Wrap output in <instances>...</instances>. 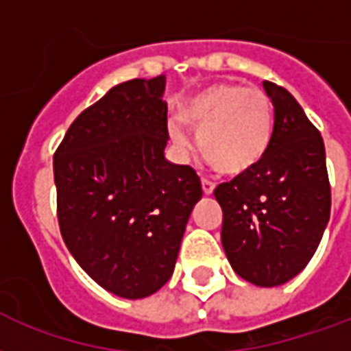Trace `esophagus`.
I'll list each match as a JSON object with an SVG mask.
<instances>
[{"mask_svg":"<svg viewBox=\"0 0 351 351\" xmlns=\"http://www.w3.org/2000/svg\"><path fill=\"white\" fill-rule=\"evenodd\" d=\"M202 191H204V194H207V196H211L215 191V183L207 181V179H202Z\"/></svg>","mask_w":351,"mask_h":351,"instance_id":"obj_1","label":"esophagus"}]
</instances>
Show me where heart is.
<instances>
[{"label": "heart", "mask_w": 351, "mask_h": 351, "mask_svg": "<svg viewBox=\"0 0 351 351\" xmlns=\"http://www.w3.org/2000/svg\"><path fill=\"white\" fill-rule=\"evenodd\" d=\"M168 134L178 147L189 138L180 127L198 134V149L207 165L224 176H241L256 168L273 138V104L258 88L213 84L186 99Z\"/></svg>", "instance_id": "heart-1"}]
</instances>
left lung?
Here are the masks:
<instances>
[{"instance_id": "1", "label": "left lung", "mask_w": 351, "mask_h": 351, "mask_svg": "<svg viewBox=\"0 0 351 351\" xmlns=\"http://www.w3.org/2000/svg\"><path fill=\"white\" fill-rule=\"evenodd\" d=\"M275 108L273 138L256 168L215 189L222 249L250 284L273 288L311 262L331 215L326 147L290 91L263 82Z\"/></svg>"}]
</instances>
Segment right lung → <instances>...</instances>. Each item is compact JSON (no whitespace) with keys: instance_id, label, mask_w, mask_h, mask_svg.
Returning a JSON list of instances; mask_svg holds the SVG:
<instances>
[{"instance_id":"obj_1","label":"right lung","mask_w":351,"mask_h":351,"mask_svg":"<svg viewBox=\"0 0 351 351\" xmlns=\"http://www.w3.org/2000/svg\"><path fill=\"white\" fill-rule=\"evenodd\" d=\"M162 91V76L117 84L74 119L53 155L63 241L117 298H147L170 280L202 198L193 168L165 157Z\"/></svg>"}]
</instances>
